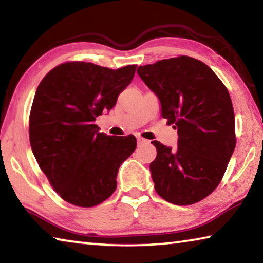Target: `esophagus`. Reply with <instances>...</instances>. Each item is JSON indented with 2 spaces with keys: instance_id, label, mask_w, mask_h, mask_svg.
Masks as SVG:
<instances>
[{
  "instance_id": "1",
  "label": "esophagus",
  "mask_w": 263,
  "mask_h": 263,
  "mask_svg": "<svg viewBox=\"0 0 263 263\" xmlns=\"http://www.w3.org/2000/svg\"><path fill=\"white\" fill-rule=\"evenodd\" d=\"M137 141H138V145H141V144H145V142H147V140L144 139V138H141V137H138Z\"/></svg>"
}]
</instances>
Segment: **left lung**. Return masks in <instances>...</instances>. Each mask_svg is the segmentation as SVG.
<instances>
[{
	"instance_id": "left-lung-1",
	"label": "left lung",
	"mask_w": 263,
	"mask_h": 263,
	"mask_svg": "<svg viewBox=\"0 0 263 263\" xmlns=\"http://www.w3.org/2000/svg\"><path fill=\"white\" fill-rule=\"evenodd\" d=\"M137 73L179 135L175 148L152 141L157 158L149 171L155 191L176 205L202 201L219 184L235 147L228 89L209 66L185 55L139 66Z\"/></svg>"
}]
</instances>
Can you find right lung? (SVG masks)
I'll return each instance as SVG.
<instances>
[{
	"label": "right lung",
	"mask_w": 263,
	"mask_h": 263,
	"mask_svg": "<svg viewBox=\"0 0 263 263\" xmlns=\"http://www.w3.org/2000/svg\"><path fill=\"white\" fill-rule=\"evenodd\" d=\"M136 67L110 69L91 62H67L39 83L30 112L31 148L66 202L90 208L116 190L118 169L136 149V137L106 136L95 121L114 108Z\"/></svg>",
	"instance_id": "obj_1"
}]
</instances>
